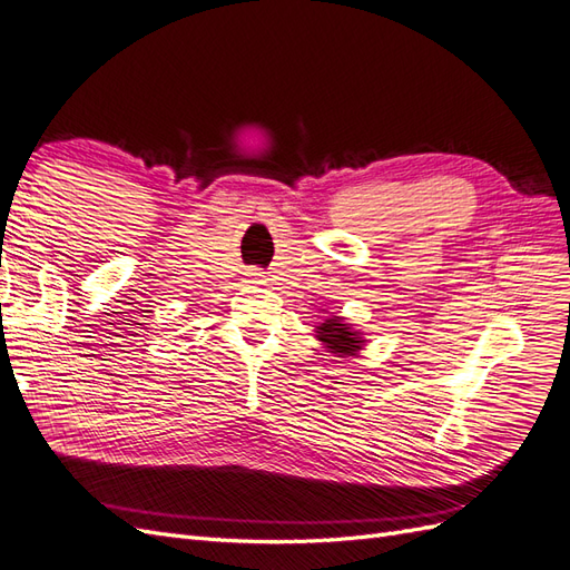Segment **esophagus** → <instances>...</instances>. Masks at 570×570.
I'll list each match as a JSON object with an SVG mask.
<instances>
[{
    "label": "esophagus",
    "instance_id": "34e87169",
    "mask_svg": "<svg viewBox=\"0 0 570 570\" xmlns=\"http://www.w3.org/2000/svg\"><path fill=\"white\" fill-rule=\"evenodd\" d=\"M252 278H254V283H264V275L262 273H252Z\"/></svg>",
    "mask_w": 570,
    "mask_h": 570
}]
</instances>
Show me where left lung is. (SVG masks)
<instances>
[{
  "label": "left lung",
  "mask_w": 570,
  "mask_h": 570,
  "mask_svg": "<svg viewBox=\"0 0 570 570\" xmlns=\"http://www.w3.org/2000/svg\"><path fill=\"white\" fill-rule=\"evenodd\" d=\"M323 312V308H321ZM316 327V337L318 342H323L325 352H331L333 356L347 358V356H356L361 350L366 347V337L352 323L344 321L342 316H323V323L314 325Z\"/></svg>",
  "instance_id": "left-lung-1"
}]
</instances>
